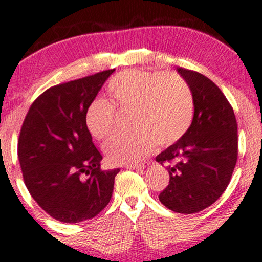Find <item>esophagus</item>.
Segmentation results:
<instances>
[{"label": "esophagus", "instance_id": "1", "mask_svg": "<svg viewBox=\"0 0 262 262\" xmlns=\"http://www.w3.org/2000/svg\"><path fill=\"white\" fill-rule=\"evenodd\" d=\"M125 169H129V170H143L144 169V165H127L125 166Z\"/></svg>", "mask_w": 262, "mask_h": 262}]
</instances>
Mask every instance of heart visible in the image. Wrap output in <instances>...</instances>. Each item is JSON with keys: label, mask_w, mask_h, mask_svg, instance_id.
Here are the masks:
<instances>
[{"label": "heart", "mask_w": 262, "mask_h": 262, "mask_svg": "<svg viewBox=\"0 0 262 262\" xmlns=\"http://www.w3.org/2000/svg\"><path fill=\"white\" fill-rule=\"evenodd\" d=\"M111 102L96 98L85 112V124L95 139L113 133L117 112L130 113L133 128L116 135L104 145L107 160L113 165L137 164L155 148L170 146L187 133L194 112L191 89L176 74L125 70L114 75L107 85Z\"/></svg>", "instance_id": "heart-1"}]
</instances>
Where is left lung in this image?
<instances>
[{
	"mask_svg": "<svg viewBox=\"0 0 262 262\" xmlns=\"http://www.w3.org/2000/svg\"><path fill=\"white\" fill-rule=\"evenodd\" d=\"M177 71L193 95L194 114L187 133L156 156L170 175L159 200L173 212L192 214L214 203L229 185L237 160V124L213 81L180 66Z\"/></svg>",
	"mask_w": 262,
	"mask_h": 262,
	"instance_id": "1",
	"label": "left lung"
}]
</instances>
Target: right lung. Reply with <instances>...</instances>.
I'll list each match as a JSON object with an SVG mask.
<instances>
[{
	"label": "right lung",
	"instance_id": "right-lung-1",
	"mask_svg": "<svg viewBox=\"0 0 262 262\" xmlns=\"http://www.w3.org/2000/svg\"><path fill=\"white\" fill-rule=\"evenodd\" d=\"M113 70L55 85L32 103L18 138V159L33 200L62 223H80L110 203L116 170H101L102 155L85 124L90 102Z\"/></svg>",
	"mask_w": 262,
	"mask_h": 262
}]
</instances>
